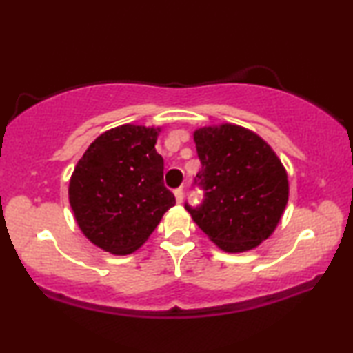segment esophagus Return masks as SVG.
I'll return each mask as SVG.
<instances>
[{
	"instance_id": "34e87169",
	"label": "esophagus",
	"mask_w": 353,
	"mask_h": 353,
	"mask_svg": "<svg viewBox=\"0 0 353 353\" xmlns=\"http://www.w3.org/2000/svg\"><path fill=\"white\" fill-rule=\"evenodd\" d=\"M173 192H175L176 202H180V204H181V202H183V188H176V190Z\"/></svg>"
}]
</instances>
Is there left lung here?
<instances>
[{
	"mask_svg": "<svg viewBox=\"0 0 353 353\" xmlns=\"http://www.w3.org/2000/svg\"><path fill=\"white\" fill-rule=\"evenodd\" d=\"M201 170L194 185L204 197L186 202L197 226L225 252H245L268 238L288 204V173L259 134L238 125L194 132Z\"/></svg>",
	"mask_w": 353,
	"mask_h": 353,
	"instance_id": "left-lung-1",
	"label": "left lung"
}]
</instances>
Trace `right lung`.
<instances>
[{
    "instance_id": "1",
    "label": "right lung",
    "mask_w": 353,
    "mask_h": 353,
    "mask_svg": "<svg viewBox=\"0 0 353 353\" xmlns=\"http://www.w3.org/2000/svg\"><path fill=\"white\" fill-rule=\"evenodd\" d=\"M159 132L130 123L108 130L72 173L69 202L77 223L105 252H134L175 205L163 185V159L154 148Z\"/></svg>"
}]
</instances>
